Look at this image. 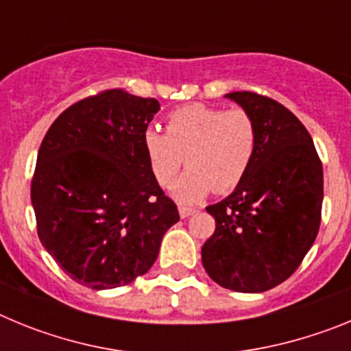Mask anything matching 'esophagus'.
I'll use <instances>...</instances> for the list:
<instances>
[{
    "label": "esophagus",
    "instance_id": "obj_1",
    "mask_svg": "<svg viewBox=\"0 0 351 351\" xmlns=\"http://www.w3.org/2000/svg\"><path fill=\"white\" fill-rule=\"evenodd\" d=\"M197 213L195 207H186V206H179V214H181V218H188L191 214Z\"/></svg>",
    "mask_w": 351,
    "mask_h": 351
}]
</instances>
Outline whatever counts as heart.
Segmentation results:
<instances>
[{"instance_id": "1", "label": "heart", "mask_w": 351, "mask_h": 351, "mask_svg": "<svg viewBox=\"0 0 351 351\" xmlns=\"http://www.w3.org/2000/svg\"><path fill=\"white\" fill-rule=\"evenodd\" d=\"M167 132L147 128L144 153L158 184L170 186L184 163L190 169L173 188L181 202H195L210 190H234L256 151L255 121L243 108L221 110L190 104L169 114Z\"/></svg>"}]
</instances>
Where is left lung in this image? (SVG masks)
<instances>
[{
  "label": "left lung",
  "instance_id": "obj_1",
  "mask_svg": "<svg viewBox=\"0 0 351 351\" xmlns=\"http://www.w3.org/2000/svg\"><path fill=\"white\" fill-rule=\"evenodd\" d=\"M225 98L255 121L256 151L235 190L206 207L216 230L202 246V263L219 287L260 293L288 280L311 250L324 169L311 135L287 107L250 91Z\"/></svg>",
  "mask_w": 351,
  "mask_h": 351
}]
</instances>
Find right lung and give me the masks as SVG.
<instances>
[{"instance_id": "add662e5", "label": "right lung", "mask_w": 351, "mask_h": 351, "mask_svg": "<svg viewBox=\"0 0 351 351\" xmlns=\"http://www.w3.org/2000/svg\"><path fill=\"white\" fill-rule=\"evenodd\" d=\"M158 110L154 98L110 89L68 107L43 137L31 181L40 243L84 287L145 274L179 221L142 144Z\"/></svg>"}]
</instances>
